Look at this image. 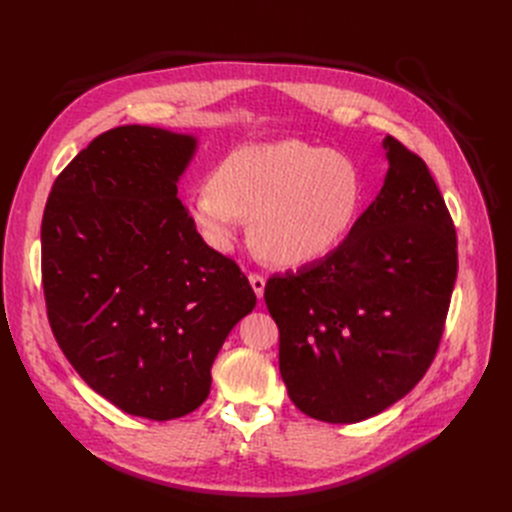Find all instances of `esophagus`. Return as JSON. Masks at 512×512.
<instances>
[{"mask_svg":"<svg viewBox=\"0 0 512 512\" xmlns=\"http://www.w3.org/2000/svg\"><path fill=\"white\" fill-rule=\"evenodd\" d=\"M248 279H250V283H252L254 294H256L258 298H262V296H264V285H266L264 277H262V275H258V273H250V275H248Z\"/></svg>","mask_w":512,"mask_h":512,"instance_id":"34e87169","label":"esophagus"}]
</instances>
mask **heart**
Returning <instances> with one entry per match:
<instances>
[{
    "label": "heart",
    "mask_w": 512,
    "mask_h": 512,
    "mask_svg": "<svg viewBox=\"0 0 512 512\" xmlns=\"http://www.w3.org/2000/svg\"><path fill=\"white\" fill-rule=\"evenodd\" d=\"M362 202L356 164L302 139L252 143L216 166L185 198L208 246L229 252L252 214V237L277 264H304L335 250Z\"/></svg>",
    "instance_id": "b5f03b06"
}]
</instances>
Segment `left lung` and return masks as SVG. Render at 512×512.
Listing matches in <instances>:
<instances>
[{
  "instance_id": "1",
  "label": "left lung",
  "mask_w": 512,
  "mask_h": 512,
  "mask_svg": "<svg viewBox=\"0 0 512 512\" xmlns=\"http://www.w3.org/2000/svg\"><path fill=\"white\" fill-rule=\"evenodd\" d=\"M381 145L383 187L342 246L264 287L287 394L325 423L375 417L423 379L456 281V233L427 164L394 137Z\"/></svg>"
}]
</instances>
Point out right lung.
I'll return each mask as SVG.
<instances>
[{"instance_id": "right-lung-1", "label": "right lung", "mask_w": 512, "mask_h": 512, "mask_svg": "<svg viewBox=\"0 0 512 512\" xmlns=\"http://www.w3.org/2000/svg\"><path fill=\"white\" fill-rule=\"evenodd\" d=\"M196 152L187 133L110 129L62 170L41 223L58 346L93 392L152 421L208 398L218 350L256 306L246 275L177 198Z\"/></svg>"}]
</instances>
